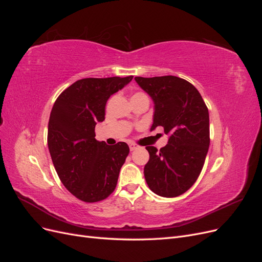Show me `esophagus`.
I'll use <instances>...</instances> for the list:
<instances>
[{
    "mask_svg": "<svg viewBox=\"0 0 262 262\" xmlns=\"http://www.w3.org/2000/svg\"><path fill=\"white\" fill-rule=\"evenodd\" d=\"M130 150H136L137 148H139L138 144H134V143H130Z\"/></svg>",
    "mask_w": 262,
    "mask_h": 262,
    "instance_id": "obj_1",
    "label": "esophagus"
}]
</instances>
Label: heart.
I'll return each mask as SVG.
<instances>
[{"instance_id":"1","label":"heart","mask_w":262,"mask_h":262,"mask_svg":"<svg viewBox=\"0 0 262 262\" xmlns=\"http://www.w3.org/2000/svg\"><path fill=\"white\" fill-rule=\"evenodd\" d=\"M140 96H146V95L144 93H141V92H138L133 95L132 97H140Z\"/></svg>"}]
</instances>
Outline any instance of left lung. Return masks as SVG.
I'll use <instances>...</instances> for the list:
<instances>
[{"label": "left lung", "instance_id": "obj_1", "mask_svg": "<svg viewBox=\"0 0 262 262\" xmlns=\"http://www.w3.org/2000/svg\"><path fill=\"white\" fill-rule=\"evenodd\" d=\"M134 80L155 104L150 130L163 126L168 143L160 150L146 146L144 167L148 188L161 196L185 193L199 177L210 145L209 110L200 93L188 81L172 75Z\"/></svg>", "mask_w": 262, "mask_h": 262}]
</instances>
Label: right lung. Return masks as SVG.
<instances>
[{"label":"right lung","instance_id":"right-lung-1","mask_svg":"<svg viewBox=\"0 0 262 262\" xmlns=\"http://www.w3.org/2000/svg\"><path fill=\"white\" fill-rule=\"evenodd\" d=\"M132 78L78 80L59 95L52 107L48 124L51 160L62 184L84 202H98L114 192L129 155L124 142L107 145L95 139V125L105 120L108 98Z\"/></svg>","mask_w":262,"mask_h":262}]
</instances>
